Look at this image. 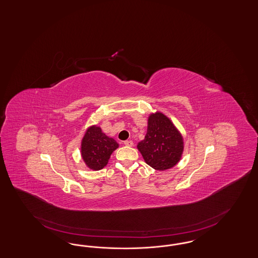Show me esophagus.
Wrapping results in <instances>:
<instances>
[{
  "label": "esophagus",
  "mask_w": 258,
  "mask_h": 258,
  "mask_svg": "<svg viewBox=\"0 0 258 258\" xmlns=\"http://www.w3.org/2000/svg\"><path fill=\"white\" fill-rule=\"evenodd\" d=\"M124 144L127 147H133L134 146V142L132 140H126V141H124Z\"/></svg>",
  "instance_id": "esophagus-1"
}]
</instances>
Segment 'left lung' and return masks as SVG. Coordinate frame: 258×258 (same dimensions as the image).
Segmentation results:
<instances>
[{"mask_svg": "<svg viewBox=\"0 0 258 258\" xmlns=\"http://www.w3.org/2000/svg\"><path fill=\"white\" fill-rule=\"evenodd\" d=\"M145 162L156 170L173 168L181 160L184 139L168 116L160 111L151 113L145 139L137 144Z\"/></svg>", "mask_w": 258, "mask_h": 258, "instance_id": "8db88e82", "label": "left lung"}]
</instances>
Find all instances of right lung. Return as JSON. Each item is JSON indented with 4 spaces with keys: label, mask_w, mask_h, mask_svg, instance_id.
I'll return each instance as SVG.
<instances>
[{
    "label": "right lung",
    "mask_w": 258,
    "mask_h": 258,
    "mask_svg": "<svg viewBox=\"0 0 258 258\" xmlns=\"http://www.w3.org/2000/svg\"><path fill=\"white\" fill-rule=\"evenodd\" d=\"M119 147L112 137L104 134L97 124L90 125L81 141V155L86 166L92 170L105 168L112 152Z\"/></svg>",
    "instance_id": "add662e5"
}]
</instances>
